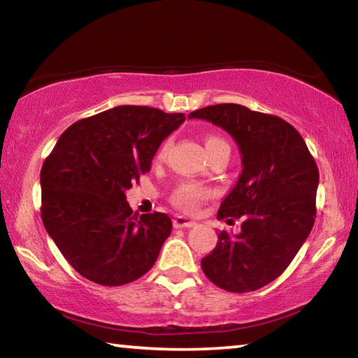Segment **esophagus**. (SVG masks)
Instances as JSON below:
<instances>
[{
  "mask_svg": "<svg viewBox=\"0 0 358 358\" xmlns=\"http://www.w3.org/2000/svg\"><path fill=\"white\" fill-rule=\"evenodd\" d=\"M192 226H196V222L187 220V217H185V216H177L173 220V227L175 229H187V227H192Z\"/></svg>",
  "mask_w": 358,
  "mask_h": 358,
  "instance_id": "34e87169",
  "label": "esophagus"
}]
</instances>
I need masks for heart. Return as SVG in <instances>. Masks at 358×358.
I'll return each mask as SVG.
<instances>
[{"label":"heart","instance_id":"1","mask_svg":"<svg viewBox=\"0 0 358 358\" xmlns=\"http://www.w3.org/2000/svg\"><path fill=\"white\" fill-rule=\"evenodd\" d=\"M217 145H227V142L217 136H208L207 141H205V148L207 150L217 147ZM166 150H167V143L161 148L159 155L161 156L164 155ZM210 196H211V191L208 187L199 185L196 181H186V183L180 185L177 189H175L172 196V203L177 208L187 211V213H196Z\"/></svg>","mask_w":358,"mask_h":358}]
</instances>
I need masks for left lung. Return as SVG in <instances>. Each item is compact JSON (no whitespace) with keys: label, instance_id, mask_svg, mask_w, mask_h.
<instances>
[{"label":"left lung","instance_id":"left-lung-1","mask_svg":"<svg viewBox=\"0 0 358 358\" xmlns=\"http://www.w3.org/2000/svg\"><path fill=\"white\" fill-rule=\"evenodd\" d=\"M189 118L227 131L243 164L237 185L217 211V220L243 217L241 232H220L216 248L202 259V270L229 292L257 290L287 268L311 232L319 185L316 161L299 131L275 115L216 104L189 113Z\"/></svg>","mask_w":358,"mask_h":358}]
</instances>
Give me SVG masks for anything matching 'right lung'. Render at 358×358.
Masks as SVG:
<instances>
[{"label":"right lung","instance_id":"right-lung-1","mask_svg":"<svg viewBox=\"0 0 358 358\" xmlns=\"http://www.w3.org/2000/svg\"><path fill=\"white\" fill-rule=\"evenodd\" d=\"M183 113L120 106L76 121L41 171L44 227L77 273L123 286L155 265L172 232L166 213L138 216L124 191L150 172L161 142Z\"/></svg>","mask_w":358,"mask_h":358}]
</instances>
